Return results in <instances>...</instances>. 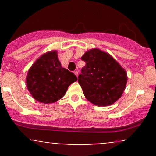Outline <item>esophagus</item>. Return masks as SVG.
Wrapping results in <instances>:
<instances>
[{"instance_id":"1","label":"esophagus","mask_w":156,"mask_h":156,"mask_svg":"<svg viewBox=\"0 0 156 156\" xmlns=\"http://www.w3.org/2000/svg\"><path fill=\"white\" fill-rule=\"evenodd\" d=\"M74 74L75 75H76V76H77V77H78V71H74Z\"/></svg>"}]
</instances>
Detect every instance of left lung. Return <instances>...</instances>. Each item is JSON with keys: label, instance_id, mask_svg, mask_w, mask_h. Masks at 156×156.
<instances>
[{"label": "left lung", "instance_id": "obj_1", "mask_svg": "<svg viewBox=\"0 0 156 156\" xmlns=\"http://www.w3.org/2000/svg\"><path fill=\"white\" fill-rule=\"evenodd\" d=\"M86 65L78 76V83L89 102L98 106L114 104L121 98L127 83V73L109 53L98 48L81 57Z\"/></svg>", "mask_w": 156, "mask_h": 156}]
</instances>
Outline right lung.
Returning a JSON list of instances; mask_svg holds the SVG:
<instances>
[{"mask_svg": "<svg viewBox=\"0 0 156 156\" xmlns=\"http://www.w3.org/2000/svg\"><path fill=\"white\" fill-rule=\"evenodd\" d=\"M78 80L74 73L62 67L56 51L41 55L28 69V90L40 103H55L64 96L68 87Z\"/></svg>", "mask_w": 156, "mask_h": 156, "instance_id": "1", "label": "right lung"}]
</instances>
